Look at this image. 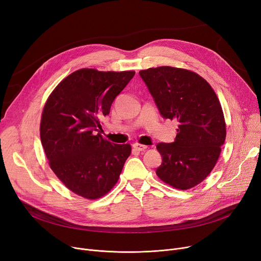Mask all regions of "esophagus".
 <instances>
[{
	"label": "esophagus",
	"instance_id": "esophagus-1",
	"mask_svg": "<svg viewBox=\"0 0 261 261\" xmlns=\"http://www.w3.org/2000/svg\"><path fill=\"white\" fill-rule=\"evenodd\" d=\"M133 148H134L135 150H138V151H145V150L148 148V146L135 143V144H133Z\"/></svg>",
	"mask_w": 261,
	"mask_h": 261
}]
</instances>
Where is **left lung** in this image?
<instances>
[{
  "instance_id": "left-lung-1",
  "label": "left lung",
  "mask_w": 261,
  "mask_h": 261,
  "mask_svg": "<svg viewBox=\"0 0 261 261\" xmlns=\"http://www.w3.org/2000/svg\"><path fill=\"white\" fill-rule=\"evenodd\" d=\"M140 76L161 115L177 121L174 142L156 145L162 155L156 174L174 188H193L211 173L225 141L220 101L206 80L184 68L152 67Z\"/></svg>"
}]
</instances>
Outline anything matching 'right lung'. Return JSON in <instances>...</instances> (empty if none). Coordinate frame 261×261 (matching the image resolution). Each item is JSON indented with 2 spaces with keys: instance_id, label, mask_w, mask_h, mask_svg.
<instances>
[{
  "instance_id": "obj_1",
  "label": "right lung",
  "mask_w": 261,
  "mask_h": 261,
  "mask_svg": "<svg viewBox=\"0 0 261 261\" xmlns=\"http://www.w3.org/2000/svg\"><path fill=\"white\" fill-rule=\"evenodd\" d=\"M134 74L81 68L65 77L45 102L41 143L54 173L78 196L95 200L108 194L131 153L129 144H111L94 131Z\"/></svg>"
}]
</instances>
